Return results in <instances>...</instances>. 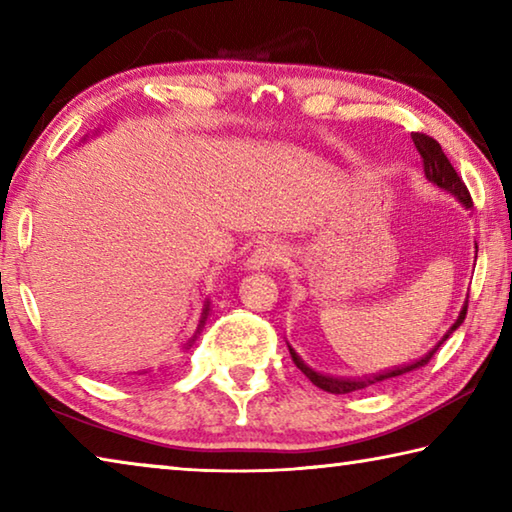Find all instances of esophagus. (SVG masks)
Wrapping results in <instances>:
<instances>
[{"instance_id":"34e87169","label":"esophagus","mask_w":512,"mask_h":512,"mask_svg":"<svg viewBox=\"0 0 512 512\" xmlns=\"http://www.w3.org/2000/svg\"><path fill=\"white\" fill-rule=\"evenodd\" d=\"M287 262V250L284 246L275 244V241H266V244L257 246L246 259L248 271H264V268H275Z\"/></svg>"}]
</instances>
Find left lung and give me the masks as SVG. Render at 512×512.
Returning a JSON list of instances; mask_svg holds the SVG:
<instances>
[{"label":"left lung","mask_w":512,"mask_h":512,"mask_svg":"<svg viewBox=\"0 0 512 512\" xmlns=\"http://www.w3.org/2000/svg\"><path fill=\"white\" fill-rule=\"evenodd\" d=\"M411 140L415 144V149H418V153H420L424 176H427L429 183L440 187V189H445V192L452 194L456 201L465 207V210H470V207H472V196H470V192H467V187H465V183L461 180V176H458L456 169L452 167V162L447 160V155L443 153V149H440V144L433 140V137L424 135V133H411ZM476 250H479V248H476ZM465 314H467V300H465V305L461 309V314H458V318H456V323L447 329V334L443 336V341H447L449 336H452L456 329L461 327V323L465 320ZM443 341H440L438 345H433V348L427 354H424V357H420L418 361L406 363V366H402V368L384 370V372H379V375H370V377H363V379H345V377L320 375V372H316L314 368H309L307 363L298 357V352L293 350L289 343L287 345H289V352H291L293 363H296V366L302 372H305V377L311 381V384L318 386V388H323V391H327V393L345 395V393L361 391V388L375 386V384H379V381H388V379H393V377H402V375H406V372L427 366L429 359L433 357V352H436L440 345H443Z\"/></svg>","instance_id":"left-lung-1"}]
</instances>
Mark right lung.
I'll return each mask as SVG.
<instances>
[{
    "mask_svg": "<svg viewBox=\"0 0 512 512\" xmlns=\"http://www.w3.org/2000/svg\"><path fill=\"white\" fill-rule=\"evenodd\" d=\"M207 314H210V302L205 300V305H203V314H201V320H198V327H196V334H194V339L189 341V343H194L196 341V336L201 334V329L205 327V320H207Z\"/></svg>",
    "mask_w": 512,
    "mask_h": 512,
    "instance_id": "obj_1",
    "label": "right lung"
}]
</instances>
